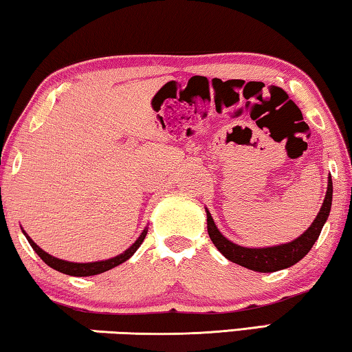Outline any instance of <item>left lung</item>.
Segmentation results:
<instances>
[{"label": "left lung", "instance_id": "left-lung-1", "mask_svg": "<svg viewBox=\"0 0 352 352\" xmlns=\"http://www.w3.org/2000/svg\"><path fill=\"white\" fill-rule=\"evenodd\" d=\"M332 192V177L329 176L326 197H324L322 206L320 209V212H318L315 221L308 226V230L304 234H300L297 239H294L293 242H288V244L264 248H247L237 245L221 234L214 223L212 215H210V212L206 209L209 237L226 259L239 264V266L255 270V272H275V270L291 267L294 266L296 263H299L300 259L311 250L313 244H315L318 237H320L322 226L326 223L329 212H331Z\"/></svg>", "mask_w": 352, "mask_h": 352}]
</instances>
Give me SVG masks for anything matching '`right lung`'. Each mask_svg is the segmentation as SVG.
<instances>
[{"instance_id": "add662e5", "label": "right lung", "mask_w": 352, "mask_h": 352, "mask_svg": "<svg viewBox=\"0 0 352 352\" xmlns=\"http://www.w3.org/2000/svg\"><path fill=\"white\" fill-rule=\"evenodd\" d=\"M146 232H148V230H143V232L140 234L138 239L135 241L126 252L121 253V255H118L115 258H110V259H105V261H94V263H70V261H64V259L55 258V256L48 255V253L42 250L39 245L34 244V241H32L25 231H23V234L26 236V239H28L30 245L32 247V250H34L37 255L41 256V259L47 264V266L53 267L55 270H58V272L74 275V277H89V275H97V274L107 272V270L120 266V264H122L124 261H127V259L138 250V247L142 245V242L144 241V237H146Z\"/></svg>"}]
</instances>
